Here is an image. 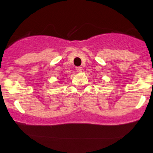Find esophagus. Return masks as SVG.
Wrapping results in <instances>:
<instances>
[{
  "label": "esophagus",
  "mask_w": 153,
  "mask_h": 153,
  "mask_svg": "<svg viewBox=\"0 0 153 153\" xmlns=\"http://www.w3.org/2000/svg\"><path fill=\"white\" fill-rule=\"evenodd\" d=\"M76 71L77 72H79V73H80V72H82V67H76Z\"/></svg>",
  "instance_id": "1"
}]
</instances>
